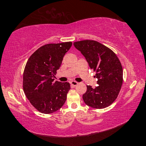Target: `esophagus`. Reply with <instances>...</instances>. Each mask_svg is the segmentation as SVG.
I'll list each match as a JSON object with an SVG mask.
<instances>
[{
  "label": "esophagus",
  "instance_id": "obj_1",
  "mask_svg": "<svg viewBox=\"0 0 146 146\" xmlns=\"http://www.w3.org/2000/svg\"><path fill=\"white\" fill-rule=\"evenodd\" d=\"M70 84H71V85L72 86H74V87H75V86H77L78 85V82H76V81H71V82H70Z\"/></svg>",
  "mask_w": 146,
  "mask_h": 146
}]
</instances>
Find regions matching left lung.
<instances>
[{"label": "left lung", "mask_w": 146, "mask_h": 146, "mask_svg": "<svg viewBox=\"0 0 146 146\" xmlns=\"http://www.w3.org/2000/svg\"><path fill=\"white\" fill-rule=\"evenodd\" d=\"M74 46L84 56L90 68L96 73L95 88L87 86L82 96L86 105L96 109L110 106L117 98L123 82V70L116 54L95 40L75 42Z\"/></svg>", "instance_id": "obj_1"}]
</instances>
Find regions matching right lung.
Here are the masks:
<instances>
[{"label":"right lung","mask_w":146,"mask_h":146,"mask_svg":"<svg viewBox=\"0 0 146 146\" xmlns=\"http://www.w3.org/2000/svg\"><path fill=\"white\" fill-rule=\"evenodd\" d=\"M71 46V42L46 44L35 51L26 64L24 93L31 105L42 113L55 112L66 102L70 83L54 81L53 76Z\"/></svg>","instance_id":"right-lung-1"}]
</instances>
